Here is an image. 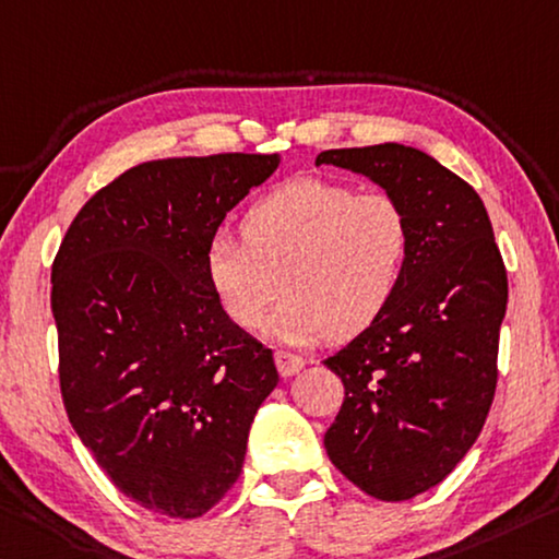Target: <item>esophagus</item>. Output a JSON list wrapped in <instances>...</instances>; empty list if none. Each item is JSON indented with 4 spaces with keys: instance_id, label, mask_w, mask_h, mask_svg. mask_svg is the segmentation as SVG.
Returning <instances> with one entry per match:
<instances>
[{
    "instance_id": "1",
    "label": "esophagus",
    "mask_w": 559,
    "mask_h": 559,
    "mask_svg": "<svg viewBox=\"0 0 559 559\" xmlns=\"http://www.w3.org/2000/svg\"><path fill=\"white\" fill-rule=\"evenodd\" d=\"M276 368H278V373L283 376V378H290V376H296L300 368L306 366V360L300 358V356H296V353H288V350H276Z\"/></svg>"
}]
</instances>
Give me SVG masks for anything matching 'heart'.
<instances>
[{"instance_id":"heart-1","label":"heart","mask_w":559,"mask_h":559,"mask_svg":"<svg viewBox=\"0 0 559 559\" xmlns=\"http://www.w3.org/2000/svg\"><path fill=\"white\" fill-rule=\"evenodd\" d=\"M243 238L218 231L203 273L221 311L259 331L281 288L271 331L288 343L331 333L353 338L373 325L403 286L413 253L407 209L388 191L300 176L251 203Z\"/></svg>"}]
</instances>
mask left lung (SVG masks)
Masks as SVG:
<instances>
[{
  "instance_id": "8db88e82",
  "label": "left lung",
  "mask_w": 559,
  "mask_h": 559,
  "mask_svg": "<svg viewBox=\"0 0 559 559\" xmlns=\"http://www.w3.org/2000/svg\"><path fill=\"white\" fill-rule=\"evenodd\" d=\"M368 176L413 224L403 286L323 366L345 397L323 445L370 498L411 500L445 480L480 436L498 385L508 273L480 197L413 146L328 148L316 166Z\"/></svg>"
}]
</instances>
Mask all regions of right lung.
Here are the masks:
<instances>
[{
  "instance_id": "1",
  "label": "right lung",
  "mask_w": 559,
  "mask_h": 559,
  "mask_svg": "<svg viewBox=\"0 0 559 559\" xmlns=\"http://www.w3.org/2000/svg\"><path fill=\"white\" fill-rule=\"evenodd\" d=\"M278 154L158 158L84 203L51 265L69 423L119 490L201 518L231 490L278 385L273 353L228 321L203 273L221 221Z\"/></svg>"
}]
</instances>
